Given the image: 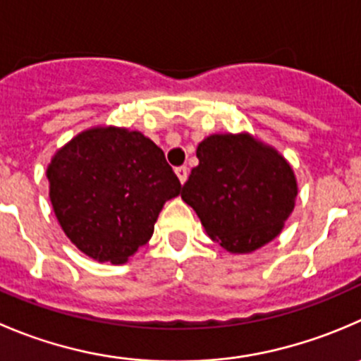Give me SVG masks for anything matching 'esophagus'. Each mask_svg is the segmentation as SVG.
Instances as JSON below:
<instances>
[{
	"label": "esophagus",
	"mask_w": 361,
	"mask_h": 361,
	"mask_svg": "<svg viewBox=\"0 0 361 361\" xmlns=\"http://www.w3.org/2000/svg\"><path fill=\"white\" fill-rule=\"evenodd\" d=\"M174 173H176L178 180H180L181 185H183L185 181H187V178H188V169H187V167H185V166L176 167V169H174Z\"/></svg>",
	"instance_id": "obj_1"
}]
</instances>
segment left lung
I'll return each instance as SVG.
<instances>
[{
  "label": "left lung",
  "instance_id": "1",
  "mask_svg": "<svg viewBox=\"0 0 361 361\" xmlns=\"http://www.w3.org/2000/svg\"><path fill=\"white\" fill-rule=\"evenodd\" d=\"M199 166L181 188L206 234L231 254H250L284 229L298 181L274 146L248 132L212 134L197 146Z\"/></svg>",
  "mask_w": 361,
  "mask_h": 361
}]
</instances>
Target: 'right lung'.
Segmentation results:
<instances>
[{"mask_svg":"<svg viewBox=\"0 0 361 361\" xmlns=\"http://www.w3.org/2000/svg\"><path fill=\"white\" fill-rule=\"evenodd\" d=\"M49 197L63 233L87 257L123 264L180 194L164 152L139 130L99 125L52 155Z\"/></svg>","mask_w":361,"mask_h":361,"instance_id":"1","label":"right lung"}]
</instances>
